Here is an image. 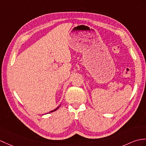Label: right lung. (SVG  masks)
Segmentation results:
<instances>
[{
	"instance_id": "right-lung-1",
	"label": "right lung",
	"mask_w": 146,
	"mask_h": 146,
	"mask_svg": "<svg viewBox=\"0 0 146 146\" xmlns=\"http://www.w3.org/2000/svg\"><path fill=\"white\" fill-rule=\"evenodd\" d=\"M59 107H60V106H59L58 107H57V108H56V109H55V110H52V111H50L48 113H52V112H53V111H55L56 110H57L58 109V108H59Z\"/></svg>"
}]
</instances>
